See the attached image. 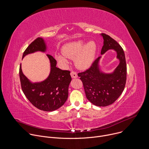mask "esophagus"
I'll list each match as a JSON object with an SVG mask.
<instances>
[{
    "label": "esophagus",
    "mask_w": 149,
    "mask_h": 149,
    "mask_svg": "<svg viewBox=\"0 0 149 149\" xmlns=\"http://www.w3.org/2000/svg\"><path fill=\"white\" fill-rule=\"evenodd\" d=\"M71 77H72V78H76L78 77L77 74L75 72H74V71H72V72H71Z\"/></svg>",
    "instance_id": "esophagus-1"
}]
</instances>
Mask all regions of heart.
Wrapping results in <instances>:
<instances>
[{"mask_svg":"<svg viewBox=\"0 0 149 149\" xmlns=\"http://www.w3.org/2000/svg\"><path fill=\"white\" fill-rule=\"evenodd\" d=\"M97 51V46L94 41H90L86 44L84 40H79L67 44L62 48V54H56V59L63 65L68 63L67 58H74L75 66L79 70L90 68L95 59Z\"/></svg>","mask_w":149,"mask_h":149,"instance_id":"heart-1","label":"heart"}]
</instances>
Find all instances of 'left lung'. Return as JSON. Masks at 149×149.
Returning a JSON list of instances; mask_svg holds the SVG:
<instances>
[{"instance_id": "8db88e82", "label": "left lung", "mask_w": 149, "mask_h": 149, "mask_svg": "<svg viewBox=\"0 0 149 149\" xmlns=\"http://www.w3.org/2000/svg\"><path fill=\"white\" fill-rule=\"evenodd\" d=\"M100 35L104 40L101 55L109 50L114 51L118 65L111 72H104L100 65L101 56L88 70L78 75L82 81L87 98L96 106L105 107L112 104L122 94L126 82L127 66L121 46L110 36L104 33Z\"/></svg>"}]
</instances>
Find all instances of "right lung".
<instances>
[{"label":"right lung","instance_id":"right-lung-1","mask_svg":"<svg viewBox=\"0 0 149 149\" xmlns=\"http://www.w3.org/2000/svg\"><path fill=\"white\" fill-rule=\"evenodd\" d=\"M46 41L38 38L33 41L24 52L22 59L27 55L36 52H45ZM50 62L48 77L40 82H32L23 73L21 64L19 77L22 91L28 100L37 109L45 111H53L60 108L68 97V87L71 81L70 71L56 67V61L47 54Z\"/></svg>","mask_w":149,"mask_h":149}]
</instances>
